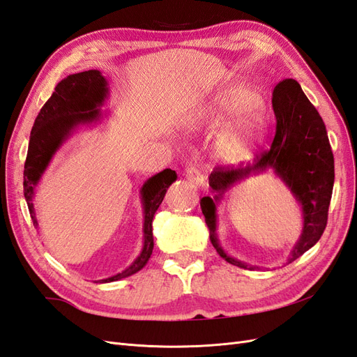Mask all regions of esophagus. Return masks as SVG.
Here are the masks:
<instances>
[{"label": "esophagus", "instance_id": "obj_1", "mask_svg": "<svg viewBox=\"0 0 357 357\" xmlns=\"http://www.w3.org/2000/svg\"><path fill=\"white\" fill-rule=\"evenodd\" d=\"M185 176H186L188 180H190V183H193V185H197L199 188L205 185V177H204L201 169L197 165L188 167L186 171H185Z\"/></svg>", "mask_w": 357, "mask_h": 357}]
</instances>
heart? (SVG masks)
<instances>
[{
    "label": "heart",
    "instance_id": "obj_1",
    "mask_svg": "<svg viewBox=\"0 0 357 357\" xmlns=\"http://www.w3.org/2000/svg\"><path fill=\"white\" fill-rule=\"evenodd\" d=\"M256 104L257 96L253 92L236 91L223 96L219 102V112L231 114L252 109ZM257 128L259 123L252 116H241L236 119V122L226 129L220 138L222 155L231 160L241 158L247 152L248 146L255 142Z\"/></svg>",
    "mask_w": 357,
    "mask_h": 357
}]
</instances>
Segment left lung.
Instances as JSON below:
<instances>
[{
  "mask_svg": "<svg viewBox=\"0 0 357 357\" xmlns=\"http://www.w3.org/2000/svg\"><path fill=\"white\" fill-rule=\"evenodd\" d=\"M273 110L275 132L269 149L256 155L253 164L245 167L240 165L231 169L228 167H215L208 177V185L214 197H204L201 199V210L210 229V241L215 252L226 262L244 269H255L256 266H248L226 255L215 234V205L235 183L252 174L274 169L301 204L304 228L294 250L289 255L287 264H291L310 250L320 240L328 223L335 169L325 122L294 79H286L275 86Z\"/></svg>",
  "mask_w": 357,
  "mask_h": 357,
  "instance_id": "left-lung-1",
  "label": "left lung"
}]
</instances>
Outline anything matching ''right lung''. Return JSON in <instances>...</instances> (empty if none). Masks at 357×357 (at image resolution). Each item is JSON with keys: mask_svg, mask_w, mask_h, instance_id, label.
Instances as JSON below:
<instances>
[{"mask_svg": "<svg viewBox=\"0 0 357 357\" xmlns=\"http://www.w3.org/2000/svg\"><path fill=\"white\" fill-rule=\"evenodd\" d=\"M107 93H109L107 80L98 70L71 74L56 84L55 92L52 93L47 102L40 110L31 131L24 169V195L31 218L36 225L37 219L34 214V205H32V197H34V189L41 174L47 168L52 156L56 153V150L71 135L75 128L98 121L101 116L100 105L105 100ZM176 171L167 168L144 183L142 188V201L144 208L143 250L125 271L105 280H100L101 283L117 282V280L132 275L144 268L153 252V215L160 202L164 201L167 189L171 186V183L176 181Z\"/></svg>", "mask_w": 357, "mask_h": 357, "instance_id": "add662e5", "label": "right lung"}]
</instances>
